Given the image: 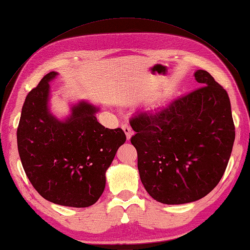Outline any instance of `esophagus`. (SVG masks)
I'll return each mask as SVG.
<instances>
[{
  "label": "esophagus",
  "mask_w": 250,
  "mask_h": 250,
  "mask_svg": "<svg viewBox=\"0 0 250 250\" xmlns=\"http://www.w3.org/2000/svg\"><path fill=\"white\" fill-rule=\"evenodd\" d=\"M122 129L124 130V132L126 133V138H127V140H129L130 138H131V136H132V133H133V131H132V129H131V127L128 125V124H123L122 125Z\"/></svg>",
  "instance_id": "esophagus-1"
}]
</instances>
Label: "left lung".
Instances as JSON below:
<instances>
[{
    "instance_id": "8db88e82",
    "label": "left lung",
    "mask_w": 250,
    "mask_h": 250,
    "mask_svg": "<svg viewBox=\"0 0 250 250\" xmlns=\"http://www.w3.org/2000/svg\"><path fill=\"white\" fill-rule=\"evenodd\" d=\"M194 76L202 87L129 121L140 178L162 204L205 197L222 179L232 151L235 131L227 91L207 71Z\"/></svg>"
}]
</instances>
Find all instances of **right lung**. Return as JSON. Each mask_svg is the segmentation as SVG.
Wrapping results in <instances>:
<instances>
[{
    "label": "right lung",
    "instance_id": "1",
    "mask_svg": "<svg viewBox=\"0 0 250 250\" xmlns=\"http://www.w3.org/2000/svg\"><path fill=\"white\" fill-rule=\"evenodd\" d=\"M58 75L50 72L29 91L17 130L18 150L30 184L54 204L86 208L104 192L106 171L117 150L126 141L121 128L100 124V110L86 102L72 107L59 121L47 107L50 83Z\"/></svg>",
    "mask_w": 250,
    "mask_h": 250
}]
</instances>
